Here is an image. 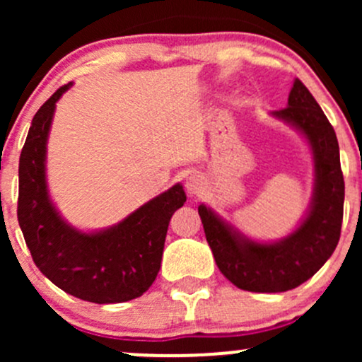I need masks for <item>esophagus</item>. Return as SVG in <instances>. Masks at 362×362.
<instances>
[{"label": "esophagus", "mask_w": 362, "mask_h": 362, "mask_svg": "<svg viewBox=\"0 0 362 362\" xmlns=\"http://www.w3.org/2000/svg\"><path fill=\"white\" fill-rule=\"evenodd\" d=\"M204 185L206 182L201 175H190L187 177L185 180V190L189 195H199L202 190H204Z\"/></svg>", "instance_id": "esophagus-1"}]
</instances>
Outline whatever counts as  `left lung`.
<instances>
[{
	"label": "left lung",
	"instance_id": "1",
	"mask_svg": "<svg viewBox=\"0 0 362 362\" xmlns=\"http://www.w3.org/2000/svg\"><path fill=\"white\" fill-rule=\"evenodd\" d=\"M272 117L301 132L313 155V197L300 226L277 242H257L240 233L211 207L199 206L216 265L236 288L252 293H284L313 277L337 247L344 216L337 136L298 78L289 91L288 107L272 112Z\"/></svg>",
	"mask_w": 362,
	"mask_h": 362
}]
</instances>
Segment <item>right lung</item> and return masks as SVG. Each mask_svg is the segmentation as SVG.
Here are the masks:
<instances>
[{
  "instance_id": "add662e5",
  "label": "right lung",
  "mask_w": 362,
  "mask_h": 362,
  "mask_svg": "<svg viewBox=\"0 0 362 362\" xmlns=\"http://www.w3.org/2000/svg\"><path fill=\"white\" fill-rule=\"evenodd\" d=\"M71 86H61L32 119L20 155L18 224L35 265L57 288L98 305L134 300L156 279L168 223L187 195L180 184L170 187L100 231L64 221L49 195L45 158L56 103Z\"/></svg>"
}]
</instances>
